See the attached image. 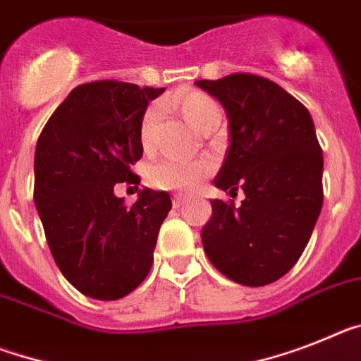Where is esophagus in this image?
<instances>
[{"instance_id":"34e87169","label":"esophagus","mask_w":361,"mask_h":361,"mask_svg":"<svg viewBox=\"0 0 361 361\" xmlns=\"http://www.w3.org/2000/svg\"><path fill=\"white\" fill-rule=\"evenodd\" d=\"M172 205H174L176 209L183 207V205H185V200L181 198V196H174V198H172Z\"/></svg>"}]
</instances>
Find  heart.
Returning <instances> with one entry per match:
<instances>
[{
    "label": "heart",
    "instance_id": "heart-1",
    "mask_svg": "<svg viewBox=\"0 0 361 361\" xmlns=\"http://www.w3.org/2000/svg\"><path fill=\"white\" fill-rule=\"evenodd\" d=\"M174 106L183 115V119L198 132H202L213 121L220 119L218 104L202 92L181 93L174 99ZM157 119H159V110L156 106L145 111L141 128H139V139L145 148L150 147V139H152ZM209 171H211V165L207 161H187V159L166 157L148 169V181L156 189L185 192V190L195 189L209 174Z\"/></svg>",
    "mask_w": 361,
    "mask_h": 361
}]
</instances>
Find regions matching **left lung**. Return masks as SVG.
I'll use <instances>...</instances> for the list:
<instances>
[{
    "label": "left lung",
    "mask_w": 361,
    "mask_h": 361,
    "mask_svg": "<svg viewBox=\"0 0 361 361\" xmlns=\"http://www.w3.org/2000/svg\"><path fill=\"white\" fill-rule=\"evenodd\" d=\"M196 86L222 102L231 143L214 185L246 198L213 200L202 229L205 255L244 286L288 274L307 247L323 205V154L308 110L279 84L233 73Z\"/></svg>",
    "instance_id": "8db88e82"
}]
</instances>
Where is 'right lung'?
Instances as JSON below:
<instances>
[{"label": "right lung", "instance_id": "obj_1", "mask_svg": "<svg viewBox=\"0 0 361 361\" xmlns=\"http://www.w3.org/2000/svg\"><path fill=\"white\" fill-rule=\"evenodd\" d=\"M165 87L119 80L80 84L42 130L35 152V204L62 275L84 295L115 301L143 283L154 262L165 190H139L124 204L117 183L139 185V128Z\"/></svg>", "mask_w": 361, "mask_h": 361}]
</instances>
